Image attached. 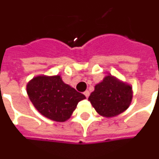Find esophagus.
Masks as SVG:
<instances>
[{"label": "esophagus", "mask_w": 159, "mask_h": 159, "mask_svg": "<svg viewBox=\"0 0 159 159\" xmlns=\"http://www.w3.org/2000/svg\"><path fill=\"white\" fill-rule=\"evenodd\" d=\"M84 95H85V96H86V97H89V90H86L85 91V92H84Z\"/></svg>", "instance_id": "34e87169"}]
</instances>
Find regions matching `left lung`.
Wrapping results in <instances>:
<instances>
[{"instance_id":"8db88e82","label":"left lung","mask_w":159,"mask_h":159,"mask_svg":"<svg viewBox=\"0 0 159 159\" xmlns=\"http://www.w3.org/2000/svg\"><path fill=\"white\" fill-rule=\"evenodd\" d=\"M133 96V87L130 84L107 75L95 85L89 101L100 115L112 118L129 107Z\"/></svg>"}]
</instances>
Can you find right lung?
I'll use <instances>...</instances> for the list:
<instances>
[{
  "mask_svg": "<svg viewBox=\"0 0 159 159\" xmlns=\"http://www.w3.org/2000/svg\"><path fill=\"white\" fill-rule=\"evenodd\" d=\"M26 92L33 106L42 115L57 122L66 121L80 101L86 98L59 75L37 76L26 84Z\"/></svg>",
  "mask_w": 159,
  "mask_h": 159,
  "instance_id": "right-lung-1",
  "label": "right lung"
}]
</instances>
